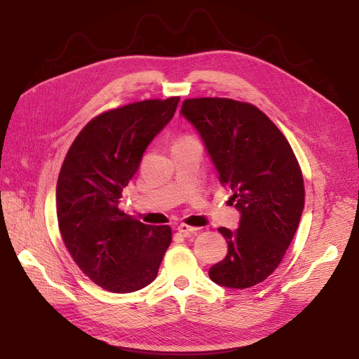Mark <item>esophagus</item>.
Wrapping results in <instances>:
<instances>
[{
	"label": "esophagus",
	"mask_w": 359,
	"mask_h": 359,
	"mask_svg": "<svg viewBox=\"0 0 359 359\" xmlns=\"http://www.w3.org/2000/svg\"><path fill=\"white\" fill-rule=\"evenodd\" d=\"M177 231L182 233L183 236H192V234H196L199 231V229L191 227V225H186V224H180L177 227Z\"/></svg>",
	"instance_id": "esophagus-1"
}]
</instances>
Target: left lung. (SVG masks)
I'll list each match as a JSON object with an SVG mask.
<instances>
[{
    "instance_id": "8db88e82",
    "label": "left lung",
    "mask_w": 359,
    "mask_h": 359,
    "mask_svg": "<svg viewBox=\"0 0 359 359\" xmlns=\"http://www.w3.org/2000/svg\"><path fill=\"white\" fill-rule=\"evenodd\" d=\"M180 115L199 134L240 212L238 229L219 227L229 253L210 269L225 288L265 280L284 257L304 208V182L292 148L275 123L249 103L184 100Z\"/></svg>"
}]
</instances>
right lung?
I'll return each instance as SVG.
<instances>
[{"mask_svg":"<svg viewBox=\"0 0 359 359\" xmlns=\"http://www.w3.org/2000/svg\"><path fill=\"white\" fill-rule=\"evenodd\" d=\"M180 97L144 100L102 113L72 142L56 183L62 240L80 269L111 292H134L157 276L172 243L168 225L119 211L144 151L172 121Z\"/></svg>","mask_w":359,"mask_h":359,"instance_id":"obj_1","label":"right lung"}]
</instances>
